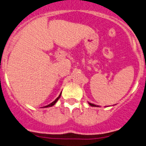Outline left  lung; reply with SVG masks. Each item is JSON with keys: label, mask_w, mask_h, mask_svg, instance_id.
I'll return each mask as SVG.
<instances>
[{"label": "left lung", "mask_w": 146, "mask_h": 146, "mask_svg": "<svg viewBox=\"0 0 146 146\" xmlns=\"http://www.w3.org/2000/svg\"><path fill=\"white\" fill-rule=\"evenodd\" d=\"M89 104L90 106H92V107H98V106L95 105V104H92V103H89Z\"/></svg>", "instance_id": "8db88e82"}]
</instances>
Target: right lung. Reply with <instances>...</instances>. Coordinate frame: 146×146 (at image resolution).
Segmentation results:
<instances>
[{"label":"right lung","mask_w":146,"mask_h":146,"mask_svg":"<svg viewBox=\"0 0 146 146\" xmlns=\"http://www.w3.org/2000/svg\"><path fill=\"white\" fill-rule=\"evenodd\" d=\"M61 94H60V95H59V96H58V98H56V100H54V102H51V104H48V105L45 106V107H52V106H53V105H54V104H56V102H57V101H58V99H59V98H60V97H61Z\"/></svg>","instance_id":"add662e5"}]
</instances>
